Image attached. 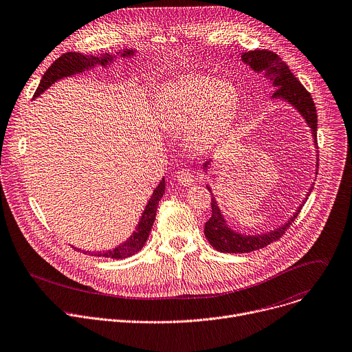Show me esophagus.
<instances>
[{
	"mask_svg": "<svg viewBox=\"0 0 352 352\" xmlns=\"http://www.w3.org/2000/svg\"><path fill=\"white\" fill-rule=\"evenodd\" d=\"M175 177L182 185H190L194 181V175H192V173H190V170H188V168H179L177 171Z\"/></svg>",
	"mask_w": 352,
	"mask_h": 352,
	"instance_id": "obj_1",
	"label": "esophagus"
}]
</instances>
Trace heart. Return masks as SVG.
<instances>
[{"label":"heart","mask_w":352,"mask_h":352,"mask_svg":"<svg viewBox=\"0 0 352 352\" xmlns=\"http://www.w3.org/2000/svg\"><path fill=\"white\" fill-rule=\"evenodd\" d=\"M240 95L226 80L185 74L166 82L155 98V118L164 129L186 124L188 140L206 146L225 133L239 109Z\"/></svg>","instance_id":"heart-1"}]
</instances>
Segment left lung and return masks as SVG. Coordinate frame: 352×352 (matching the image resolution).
I'll return each instance as SVG.
<instances>
[{
  "instance_id": "obj_1",
  "label": "left lung",
  "mask_w": 352,
  "mask_h": 352,
  "mask_svg": "<svg viewBox=\"0 0 352 352\" xmlns=\"http://www.w3.org/2000/svg\"><path fill=\"white\" fill-rule=\"evenodd\" d=\"M243 61L254 70L264 73V76L272 81L274 87L276 88L274 92V98H282L287 102H291L306 119L307 124L310 126L314 143L317 146V112L316 105L313 102V98L310 92L302 85V82L291 73L289 67L286 63L274 52L270 50H251L248 53L241 54ZM206 167V166H205ZM317 170H318V158H317ZM313 188V186H311ZM310 188V190H311ZM210 190V188L208 186ZM309 190V194H310ZM307 194V195H309ZM306 201V199H305ZM303 204L298 208L296 213L287 220L286 225L282 228L270 232L267 234L261 236H243L239 233H234L230 230L226 225L225 219H223L214 197L212 198V216L205 223V237L210 243V245L221 252H250L254 250H260L267 247L268 244L279 240L285 232L291 228L295 219L302 210Z\"/></svg>"
}]
</instances>
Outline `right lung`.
Returning <instances> with one entry per match:
<instances>
[{
  "label": "right lung",
  "mask_w": 352,
  "mask_h": 352,
  "mask_svg": "<svg viewBox=\"0 0 352 352\" xmlns=\"http://www.w3.org/2000/svg\"><path fill=\"white\" fill-rule=\"evenodd\" d=\"M133 50H123L122 56H132ZM113 56L105 53L104 56L98 57V56H85L81 53H76V52H67L65 54H61L57 60L53 61V65L46 70V73L43 74L39 87L35 91L34 97L36 98L38 95H41L45 89H47L54 81L67 77V76H73L76 73H81L85 69L94 67L95 65H102L105 66L108 61H112ZM164 189H166V181L164 178L162 179V182L158 184V186L154 189V192L148 201V204L146 205V209L142 214V219L139 221V225L136 228V232L129 237L126 243L118 245L113 250L109 251H98V252H91V255L94 257H105V258H115V260H122V258H127L131 255L136 254L138 251H140L148 237V233L153 228V223L155 219V212H157V205L158 201L163 198L164 195ZM85 254H89V251H84Z\"/></svg>",
  "instance_id": "obj_1"
}]
</instances>
